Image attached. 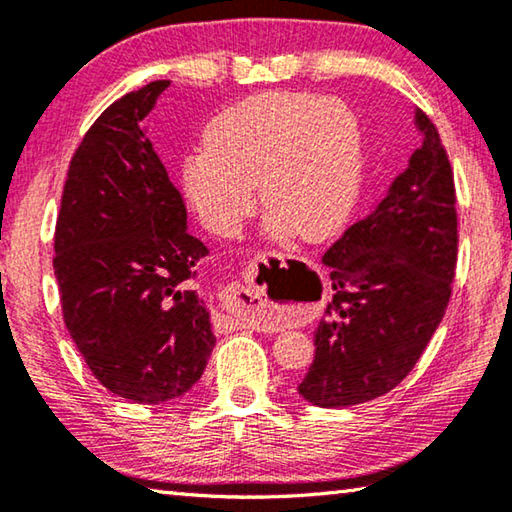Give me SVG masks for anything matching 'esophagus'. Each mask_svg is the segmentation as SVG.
Instances as JSON below:
<instances>
[{"instance_id": "34e87169", "label": "esophagus", "mask_w": 512, "mask_h": 512, "mask_svg": "<svg viewBox=\"0 0 512 512\" xmlns=\"http://www.w3.org/2000/svg\"><path fill=\"white\" fill-rule=\"evenodd\" d=\"M223 309L228 311L230 325H264L273 316L282 314L289 309L291 302V289L277 287L275 291H266L262 287H255L253 282H230L225 291L221 293Z\"/></svg>"}]
</instances>
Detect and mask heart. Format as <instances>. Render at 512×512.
<instances>
[{
  "label": "heart",
  "instance_id": "obj_1",
  "mask_svg": "<svg viewBox=\"0 0 512 512\" xmlns=\"http://www.w3.org/2000/svg\"><path fill=\"white\" fill-rule=\"evenodd\" d=\"M262 201L277 230L332 237L348 221L361 180L357 117L339 99L264 92L223 110L205 149L183 167L187 198L214 235H235Z\"/></svg>",
  "mask_w": 512,
  "mask_h": 512
}]
</instances>
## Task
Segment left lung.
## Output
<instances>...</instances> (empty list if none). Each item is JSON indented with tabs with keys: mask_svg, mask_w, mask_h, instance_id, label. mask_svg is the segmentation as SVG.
<instances>
[{
	"mask_svg": "<svg viewBox=\"0 0 512 512\" xmlns=\"http://www.w3.org/2000/svg\"><path fill=\"white\" fill-rule=\"evenodd\" d=\"M415 124L424 140L409 167L323 257L334 298L314 332V363L298 386L323 409L393 391L422 357L452 296L454 171L438 128L420 108Z\"/></svg>",
	"mask_w": 512,
	"mask_h": 512,
	"instance_id": "8db88e82",
	"label": "left lung"
}]
</instances>
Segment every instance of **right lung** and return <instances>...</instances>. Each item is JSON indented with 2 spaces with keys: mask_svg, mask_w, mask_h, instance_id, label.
<instances>
[{
  "mask_svg": "<svg viewBox=\"0 0 512 512\" xmlns=\"http://www.w3.org/2000/svg\"><path fill=\"white\" fill-rule=\"evenodd\" d=\"M171 81L128 92L69 162L54 235L63 320L110 393L137 404L185 395L214 348L210 311L189 287L207 255L142 121Z\"/></svg>",
  "mask_w": 512,
  "mask_h": 512,
  "instance_id": "1",
  "label": "right lung"
}]
</instances>
